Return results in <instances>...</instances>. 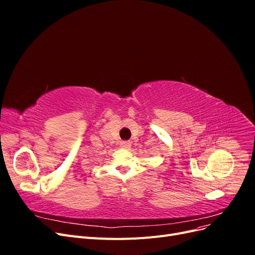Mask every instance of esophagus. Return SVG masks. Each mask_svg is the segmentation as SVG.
I'll list each match as a JSON object with an SVG mask.
<instances>
[{
	"instance_id": "obj_1",
	"label": "esophagus",
	"mask_w": 255,
	"mask_h": 255,
	"mask_svg": "<svg viewBox=\"0 0 255 255\" xmlns=\"http://www.w3.org/2000/svg\"><path fill=\"white\" fill-rule=\"evenodd\" d=\"M120 145H121V148H123V149H129L130 148V142L125 140V141H121Z\"/></svg>"
}]
</instances>
